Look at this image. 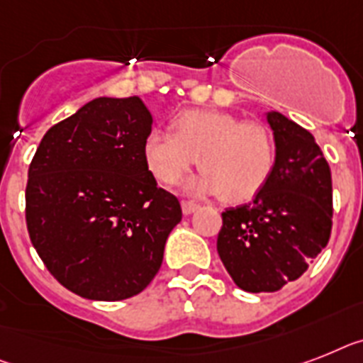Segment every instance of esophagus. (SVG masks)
I'll list each match as a JSON object with an SVG mask.
<instances>
[{
  "label": "esophagus",
  "mask_w": 363,
  "mask_h": 363,
  "mask_svg": "<svg viewBox=\"0 0 363 363\" xmlns=\"http://www.w3.org/2000/svg\"><path fill=\"white\" fill-rule=\"evenodd\" d=\"M182 209H184L185 215H191V213H194L196 209H199V203L189 202V200H184V202H182Z\"/></svg>",
  "instance_id": "esophagus-1"
}]
</instances>
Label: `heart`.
I'll list each match as a JSON object with an SVG mask.
<instances>
[{
	"label": "heart",
	"mask_w": 363,
	"mask_h": 363,
	"mask_svg": "<svg viewBox=\"0 0 363 363\" xmlns=\"http://www.w3.org/2000/svg\"><path fill=\"white\" fill-rule=\"evenodd\" d=\"M172 133L152 130L143 157L160 184L178 185L200 157L202 174L189 184L199 194L247 202L262 193L277 164V140L262 122L217 109H189L172 118Z\"/></svg>",
	"instance_id": "heart-1"
}]
</instances>
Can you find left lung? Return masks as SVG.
Returning a JSON list of instances; mask_svg holds the SVG:
<instances>
[{"instance_id":"obj_1","label":"left lung","mask_w":363,"mask_h":363,"mask_svg":"<svg viewBox=\"0 0 363 363\" xmlns=\"http://www.w3.org/2000/svg\"><path fill=\"white\" fill-rule=\"evenodd\" d=\"M269 184L250 203L223 213L217 252L235 286L272 293L306 272L332 232V174L313 135L277 111Z\"/></svg>"}]
</instances>
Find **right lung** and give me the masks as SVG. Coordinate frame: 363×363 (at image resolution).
Returning a JSON list of instances; mask_svg holds the SVG:
<instances>
[{
  "instance_id": "right-lung-1",
  "label": "right lung",
  "mask_w": 363,
  "mask_h": 363,
  "mask_svg": "<svg viewBox=\"0 0 363 363\" xmlns=\"http://www.w3.org/2000/svg\"><path fill=\"white\" fill-rule=\"evenodd\" d=\"M152 115L139 96L96 98L52 125L27 172L26 223L57 282L91 301L139 295L182 220L143 157Z\"/></svg>"
}]
</instances>
